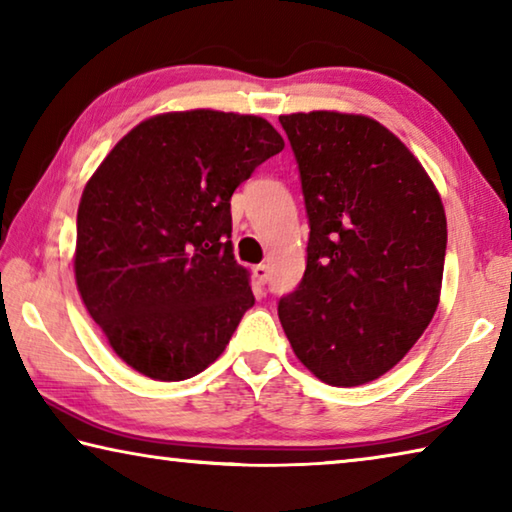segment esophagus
Wrapping results in <instances>:
<instances>
[{"label":"esophagus","instance_id":"1","mask_svg":"<svg viewBox=\"0 0 512 512\" xmlns=\"http://www.w3.org/2000/svg\"><path fill=\"white\" fill-rule=\"evenodd\" d=\"M253 275H255V280H257L259 284H266L268 277H271V271H268L266 264H257V266L253 268Z\"/></svg>","mask_w":512,"mask_h":512}]
</instances>
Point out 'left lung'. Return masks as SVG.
<instances>
[{"mask_svg":"<svg viewBox=\"0 0 512 512\" xmlns=\"http://www.w3.org/2000/svg\"><path fill=\"white\" fill-rule=\"evenodd\" d=\"M309 219L307 268L277 316L296 357L332 386L400 361L436 314L447 219L422 164L379 121L282 115Z\"/></svg>","mask_w":512,"mask_h":512,"instance_id":"1","label":"left lung"}]
</instances>
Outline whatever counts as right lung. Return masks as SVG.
I'll return each instance as SVG.
<instances>
[{
    "mask_svg": "<svg viewBox=\"0 0 512 512\" xmlns=\"http://www.w3.org/2000/svg\"><path fill=\"white\" fill-rule=\"evenodd\" d=\"M282 149L262 117L189 110L142 121L101 162L76 216V287L128 366L183 381L221 357L255 305L230 198Z\"/></svg>",
    "mask_w": 512,
    "mask_h": 512,
    "instance_id": "add662e5",
    "label": "right lung"
}]
</instances>
